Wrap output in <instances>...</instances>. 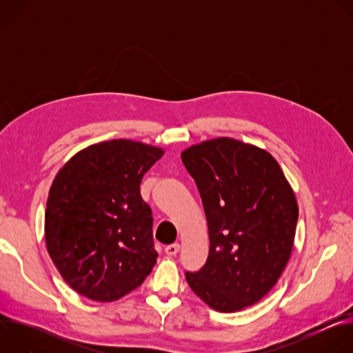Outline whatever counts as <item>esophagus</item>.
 <instances>
[{
	"instance_id": "1",
	"label": "esophagus",
	"mask_w": 353,
	"mask_h": 353,
	"mask_svg": "<svg viewBox=\"0 0 353 353\" xmlns=\"http://www.w3.org/2000/svg\"><path fill=\"white\" fill-rule=\"evenodd\" d=\"M179 250H180V244L174 243V244H169L165 247V253L168 256H176L179 253Z\"/></svg>"
}]
</instances>
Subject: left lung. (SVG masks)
I'll return each instance as SVG.
<instances>
[{
    "instance_id": "obj_1",
    "label": "left lung",
    "mask_w": 353,
    "mask_h": 353,
    "mask_svg": "<svg viewBox=\"0 0 353 353\" xmlns=\"http://www.w3.org/2000/svg\"><path fill=\"white\" fill-rule=\"evenodd\" d=\"M207 216L210 254L185 272L192 292L222 313L253 306L278 282L293 248L294 192L275 158L256 145L214 138L181 152Z\"/></svg>"
}]
</instances>
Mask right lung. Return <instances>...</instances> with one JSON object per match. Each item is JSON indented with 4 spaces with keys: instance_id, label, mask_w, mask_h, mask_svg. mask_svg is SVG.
I'll return each instance as SVG.
<instances>
[{
    "instance_id": "right-lung-1",
    "label": "right lung",
    "mask_w": 353,
    "mask_h": 353,
    "mask_svg": "<svg viewBox=\"0 0 353 353\" xmlns=\"http://www.w3.org/2000/svg\"><path fill=\"white\" fill-rule=\"evenodd\" d=\"M163 154L159 146L112 139L79 150L56 174L44 214L46 247L79 294L117 300L157 264L152 211L139 185Z\"/></svg>"
}]
</instances>
